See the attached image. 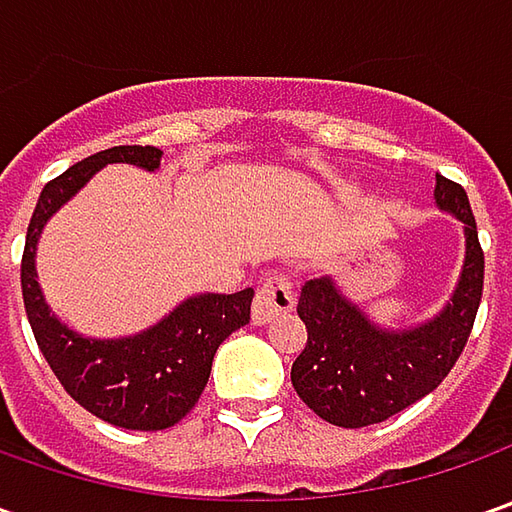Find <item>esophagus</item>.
I'll use <instances>...</instances> for the list:
<instances>
[{"mask_svg": "<svg viewBox=\"0 0 512 512\" xmlns=\"http://www.w3.org/2000/svg\"><path fill=\"white\" fill-rule=\"evenodd\" d=\"M296 305L293 296V282L287 279L285 273H270L262 287L256 290V302H253V322L256 325H267L276 316L290 313Z\"/></svg>", "mask_w": 512, "mask_h": 512, "instance_id": "1", "label": "esophagus"}]
</instances>
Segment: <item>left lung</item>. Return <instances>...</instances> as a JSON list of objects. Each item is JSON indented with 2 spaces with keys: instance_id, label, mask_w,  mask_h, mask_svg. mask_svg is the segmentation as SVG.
Returning <instances> with one entry per match:
<instances>
[{
  "instance_id": "1",
  "label": "left lung",
  "mask_w": 512,
  "mask_h": 512,
  "mask_svg": "<svg viewBox=\"0 0 512 512\" xmlns=\"http://www.w3.org/2000/svg\"><path fill=\"white\" fill-rule=\"evenodd\" d=\"M436 202L464 222L467 256L453 302L430 325L384 333L344 302L330 279L302 287L296 310L307 344L290 367V382L319 419L339 427L384 422L433 393L459 362L482 302L484 250L464 187L436 176Z\"/></svg>"
}]
</instances>
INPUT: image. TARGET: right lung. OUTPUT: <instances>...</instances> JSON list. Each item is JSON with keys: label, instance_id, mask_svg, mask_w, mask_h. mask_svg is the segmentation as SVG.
Wrapping results in <instances>:
<instances>
[{"label": "right lung", "instance_id": "add662e5", "mask_svg": "<svg viewBox=\"0 0 512 512\" xmlns=\"http://www.w3.org/2000/svg\"><path fill=\"white\" fill-rule=\"evenodd\" d=\"M162 150L153 145H116L76 162L62 176L42 187L30 216L22 253V299L36 344L73 402L102 422L128 430H165L182 422L205 390L213 356L227 336L250 322L253 290L233 296L207 293L187 299L165 322L133 339L96 342L82 339L50 316L36 285L33 253L36 239L56 207L68 202L102 165L130 162L139 168H159Z\"/></svg>", "mask_w": 512, "mask_h": 512}]
</instances>
